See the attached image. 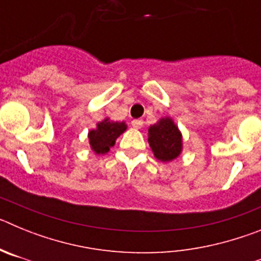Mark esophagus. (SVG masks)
Returning <instances> with one entry per match:
<instances>
[{
  "label": "esophagus",
  "instance_id": "esophagus-1",
  "mask_svg": "<svg viewBox=\"0 0 261 261\" xmlns=\"http://www.w3.org/2000/svg\"><path fill=\"white\" fill-rule=\"evenodd\" d=\"M142 125H144V121H142L141 119L132 120V126H133V128L140 129V128H142Z\"/></svg>",
  "mask_w": 261,
  "mask_h": 261
}]
</instances>
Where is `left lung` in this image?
I'll return each mask as SVG.
<instances>
[{
    "instance_id": "left-lung-1",
    "label": "left lung",
    "mask_w": 261,
    "mask_h": 261,
    "mask_svg": "<svg viewBox=\"0 0 261 261\" xmlns=\"http://www.w3.org/2000/svg\"><path fill=\"white\" fill-rule=\"evenodd\" d=\"M147 136V141L156 159L170 162L180 155L183 149L181 133L171 117H162L151 125Z\"/></svg>"
}]
</instances>
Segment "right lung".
<instances>
[{"mask_svg":"<svg viewBox=\"0 0 261 261\" xmlns=\"http://www.w3.org/2000/svg\"><path fill=\"white\" fill-rule=\"evenodd\" d=\"M126 130V124L124 121H112L107 119L96 124L95 129L89 132V142L91 150L95 154H106L110 151V147L115 145L116 138Z\"/></svg>","mask_w":261,"mask_h":261,"instance_id":"right-lung-1","label":"right lung"}]
</instances>
